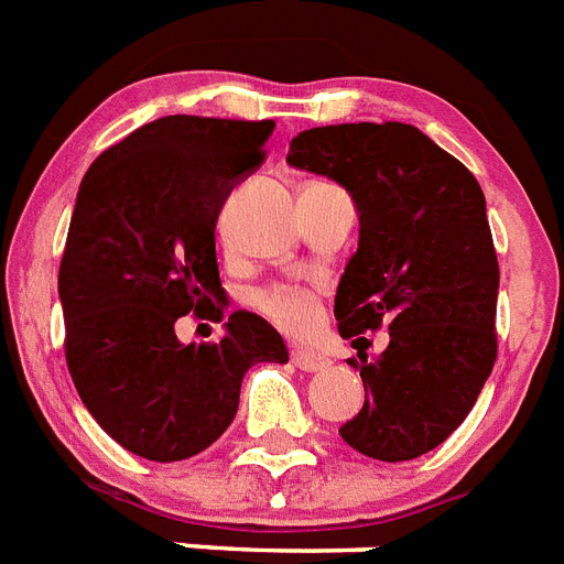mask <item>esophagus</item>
<instances>
[{
	"mask_svg": "<svg viewBox=\"0 0 564 564\" xmlns=\"http://www.w3.org/2000/svg\"><path fill=\"white\" fill-rule=\"evenodd\" d=\"M292 364H295L297 370L318 372L329 367V358H324L318 352H310V349H292Z\"/></svg>",
	"mask_w": 564,
	"mask_h": 564,
	"instance_id": "34e87169",
	"label": "esophagus"
}]
</instances>
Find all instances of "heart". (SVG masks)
Wrapping results in <instances>:
<instances>
[{"label": "heart", "mask_w": 564, "mask_h": 564, "mask_svg": "<svg viewBox=\"0 0 564 564\" xmlns=\"http://www.w3.org/2000/svg\"><path fill=\"white\" fill-rule=\"evenodd\" d=\"M252 306L260 310L286 333H306L318 318V292L301 283H269L252 295Z\"/></svg>", "instance_id": "1"}]
</instances>
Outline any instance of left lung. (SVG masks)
Returning a JSON list of instances; mask_svg holds the SVG:
<instances>
[{
    "label": "left lung",
    "mask_w": 564,
    "mask_h": 564,
    "mask_svg": "<svg viewBox=\"0 0 564 564\" xmlns=\"http://www.w3.org/2000/svg\"><path fill=\"white\" fill-rule=\"evenodd\" d=\"M286 163L338 180L358 206V252L335 295L340 338L390 326L376 361L349 358L364 406L340 438L378 462L424 456L467 419L499 349V260L479 180L406 122L301 131Z\"/></svg>",
    "instance_id": "8db88e82"
}]
</instances>
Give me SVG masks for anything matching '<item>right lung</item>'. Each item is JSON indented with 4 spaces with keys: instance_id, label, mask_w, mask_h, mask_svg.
Wrapping results in <instances>:
<instances>
[{
    "instance_id": "right-lung-1",
    "label": "right lung",
    "mask_w": 564,
    "mask_h": 564,
    "mask_svg": "<svg viewBox=\"0 0 564 564\" xmlns=\"http://www.w3.org/2000/svg\"><path fill=\"white\" fill-rule=\"evenodd\" d=\"M272 120L172 113L108 145L79 183L59 260L65 361L97 424L134 456L183 462L215 444L252 364H286L272 324L238 310L220 340L174 324L224 321L215 224L231 183L267 158Z\"/></svg>"
}]
</instances>
